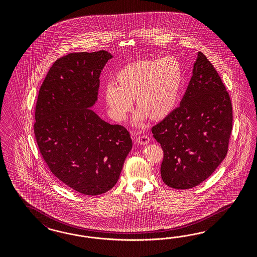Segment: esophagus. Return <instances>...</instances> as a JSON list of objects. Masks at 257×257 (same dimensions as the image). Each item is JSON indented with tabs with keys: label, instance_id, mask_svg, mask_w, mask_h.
<instances>
[{
	"label": "esophagus",
	"instance_id": "1",
	"mask_svg": "<svg viewBox=\"0 0 257 257\" xmlns=\"http://www.w3.org/2000/svg\"><path fill=\"white\" fill-rule=\"evenodd\" d=\"M137 141H138L140 144H141V145H145V144L149 143L150 139H149V137L147 135H140L139 137H137Z\"/></svg>",
	"mask_w": 257,
	"mask_h": 257
}]
</instances>
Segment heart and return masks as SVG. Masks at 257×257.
<instances>
[{
	"label": "heart",
	"mask_w": 257,
	"mask_h": 257,
	"mask_svg": "<svg viewBox=\"0 0 257 257\" xmlns=\"http://www.w3.org/2000/svg\"><path fill=\"white\" fill-rule=\"evenodd\" d=\"M116 81L104 86V99L110 116L122 121L132 110L134 99L141 109L137 119L146 115L160 119L171 114L179 100L184 72L173 56L133 63L119 70Z\"/></svg>",
	"instance_id": "obj_1"
}]
</instances>
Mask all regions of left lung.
Segmentation results:
<instances>
[{
  "label": "left lung",
  "instance_id": "obj_1",
  "mask_svg": "<svg viewBox=\"0 0 257 257\" xmlns=\"http://www.w3.org/2000/svg\"><path fill=\"white\" fill-rule=\"evenodd\" d=\"M232 129L231 98L218 71L199 52L179 106L151 129L163 150L164 183L188 189L207 179L225 158Z\"/></svg>",
  "mask_w": 257,
  "mask_h": 257
}]
</instances>
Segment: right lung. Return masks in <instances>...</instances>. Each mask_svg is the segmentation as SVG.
I'll use <instances>...</instances> for the list:
<instances>
[{
  "instance_id": "1",
  "label": "right lung",
  "mask_w": 257,
  "mask_h": 257,
  "mask_svg": "<svg viewBox=\"0 0 257 257\" xmlns=\"http://www.w3.org/2000/svg\"><path fill=\"white\" fill-rule=\"evenodd\" d=\"M106 51L58 58L39 88L34 132L50 171L82 194L100 195L116 185L132 149L130 133L109 124L88 107L97 101Z\"/></svg>"
}]
</instances>
